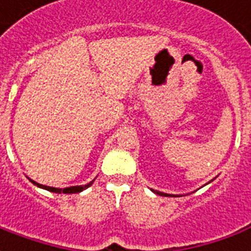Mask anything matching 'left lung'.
Returning a JSON list of instances; mask_svg holds the SVG:
<instances>
[{
	"instance_id": "left-lung-1",
	"label": "left lung",
	"mask_w": 251,
	"mask_h": 251,
	"mask_svg": "<svg viewBox=\"0 0 251 251\" xmlns=\"http://www.w3.org/2000/svg\"><path fill=\"white\" fill-rule=\"evenodd\" d=\"M152 191L154 192V194L160 195V196H174V195H168V194H164V192H158V191H154V189H152Z\"/></svg>"
}]
</instances>
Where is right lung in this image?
I'll use <instances>...</instances> for the list:
<instances>
[{"mask_svg": "<svg viewBox=\"0 0 251 251\" xmlns=\"http://www.w3.org/2000/svg\"><path fill=\"white\" fill-rule=\"evenodd\" d=\"M32 183L35 185H37V187H40V188H44L47 189V191H51V192H56V194H77V192H82L83 189L88 188L90 185L93 184V181H90L88 184L86 185H75V187H67V188H53V187H47V185H43V184H39V183H36V181H33V180H30Z\"/></svg>", "mask_w": 251, "mask_h": 251, "instance_id": "right-lung-1", "label": "right lung"}]
</instances>
